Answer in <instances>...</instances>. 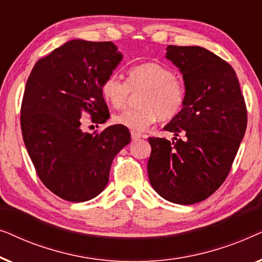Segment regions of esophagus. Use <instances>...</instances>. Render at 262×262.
<instances>
[{
    "label": "esophagus",
    "mask_w": 262,
    "mask_h": 262,
    "mask_svg": "<svg viewBox=\"0 0 262 262\" xmlns=\"http://www.w3.org/2000/svg\"><path fill=\"white\" fill-rule=\"evenodd\" d=\"M131 137L134 141H138L139 138L143 137L142 134H139V132H136V131H131Z\"/></svg>",
    "instance_id": "esophagus-1"
}]
</instances>
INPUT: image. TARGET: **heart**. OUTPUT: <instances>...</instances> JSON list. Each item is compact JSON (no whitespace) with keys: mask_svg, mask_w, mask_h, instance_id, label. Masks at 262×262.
<instances>
[{"mask_svg":"<svg viewBox=\"0 0 262 262\" xmlns=\"http://www.w3.org/2000/svg\"><path fill=\"white\" fill-rule=\"evenodd\" d=\"M143 91L138 108L125 110L113 116V121L132 131H144L155 123L171 120L184 108L187 91L184 81L175 76L169 68L148 62L128 70L127 82L119 75L111 74L101 84V95L114 108L126 105L130 92Z\"/></svg>","mask_w":262,"mask_h":262,"instance_id":"heart-1","label":"heart"}]
</instances>
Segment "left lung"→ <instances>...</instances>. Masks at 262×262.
<instances>
[{"label": "left lung", "instance_id": "left-lung-1", "mask_svg": "<svg viewBox=\"0 0 262 262\" xmlns=\"http://www.w3.org/2000/svg\"><path fill=\"white\" fill-rule=\"evenodd\" d=\"M166 57L182 74L187 96L164 130L184 139L149 138V181L168 202L191 205L227 179L246 132V102L234 69L209 50L169 45Z\"/></svg>", "mask_w": 262, "mask_h": 262}]
</instances>
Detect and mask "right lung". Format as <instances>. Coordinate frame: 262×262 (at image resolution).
Returning <instances> with one entry per match:
<instances>
[{
  "label": "right lung",
  "instance_id": "1",
  "mask_svg": "<svg viewBox=\"0 0 262 262\" xmlns=\"http://www.w3.org/2000/svg\"><path fill=\"white\" fill-rule=\"evenodd\" d=\"M123 55L112 41L75 39L39 59L21 103L25 145L42 184L59 198L82 203L107 186L111 164L131 141L127 127L112 125L100 134L82 131L81 118H110L101 84Z\"/></svg>",
  "mask_w": 262,
  "mask_h": 262
}]
</instances>
